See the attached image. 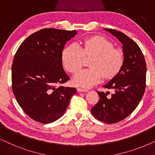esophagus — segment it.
I'll use <instances>...</instances> for the list:
<instances>
[{"label": "esophagus", "instance_id": "esophagus-1", "mask_svg": "<svg viewBox=\"0 0 155 155\" xmlns=\"http://www.w3.org/2000/svg\"><path fill=\"white\" fill-rule=\"evenodd\" d=\"M77 91L78 92H88L87 91V90H85V89H82V88H77Z\"/></svg>", "mask_w": 155, "mask_h": 155}]
</instances>
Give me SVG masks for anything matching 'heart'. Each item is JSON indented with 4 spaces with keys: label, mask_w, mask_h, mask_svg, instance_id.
Listing matches in <instances>:
<instances>
[{
    "label": "heart",
    "mask_w": 155,
    "mask_h": 155,
    "mask_svg": "<svg viewBox=\"0 0 155 155\" xmlns=\"http://www.w3.org/2000/svg\"><path fill=\"white\" fill-rule=\"evenodd\" d=\"M84 59L89 60L90 69L84 70L73 78L75 85L89 88L100 81L111 80L120 73L125 63L124 52L115 48L107 38L94 35L82 42L81 48L70 44L63 48L61 60L65 69L71 74L77 73L83 66Z\"/></svg>",
    "instance_id": "obj_1"
}]
</instances>
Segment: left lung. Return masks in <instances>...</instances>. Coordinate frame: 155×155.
Instances as JSON below:
<instances>
[{"mask_svg": "<svg viewBox=\"0 0 155 155\" xmlns=\"http://www.w3.org/2000/svg\"><path fill=\"white\" fill-rule=\"evenodd\" d=\"M104 29L122 43L125 63L117 77L104 86L113 90L114 94L108 97L109 92H97L99 100L91 112L100 121L115 124L128 117L139 104L145 90L147 66L140 48L133 39L116 29Z\"/></svg>", "mask_w": 155, "mask_h": 155, "instance_id": "8db88e82", "label": "left lung"}]
</instances>
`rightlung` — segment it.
<instances>
[{
	"label": "right lung",
	"mask_w": 155,
	"mask_h": 155,
	"mask_svg": "<svg viewBox=\"0 0 155 155\" xmlns=\"http://www.w3.org/2000/svg\"><path fill=\"white\" fill-rule=\"evenodd\" d=\"M77 31L42 29L19 46L12 65V90L29 117L50 124L64 114L75 87L59 84L70 78L63 68L61 54L66 41Z\"/></svg>",
	"instance_id": "add662e5"
}]
</instances>
